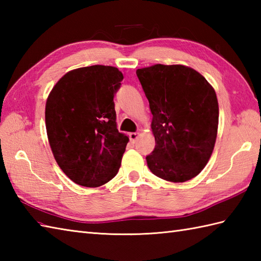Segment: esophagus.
<instances>
[{
	"label": "esophagus",
	"mask_w": 261,
	"mask_h": 261,
	"mask_svg": "<svg viewBox=\"0 0 261 261\" xmlns=\"http://www.w3.org/2000/svg\"><path fill=\"white\" fill-rule=\"evenodd\" d=\"M139 134L138 132H131V134H129V138H130V141L131 142H136L138 138H139Z\"/></svg>",
	"instance_id": "1"
}]
</instances>
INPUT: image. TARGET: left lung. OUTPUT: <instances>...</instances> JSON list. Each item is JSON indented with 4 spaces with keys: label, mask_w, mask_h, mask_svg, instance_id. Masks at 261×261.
Returning <instances> with one entry per match:
<instances>
[{
    "label": "left lung",
    "mask_w": 261,
    "mask_h": 261,
    "mask_svg": "<svg viewBox=\"0 0 261 261\" xmlns=\"http://www.w3.org/2000/svg\"><path fill=\"white\" fill-rule=\"evenodd\" d=\"M152 113L156 140L146 157L153 175L182 182L197 176L212 154L218 135L215 91L195 69L154 65L137 70Z\"/></svg>",
    "instance_id": "obj_1"
}]
</instances>
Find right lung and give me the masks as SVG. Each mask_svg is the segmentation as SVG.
Wrapping results in <instances>:
<instances>
[{
  "mask_svg": "<svg viewBox=\"0 0 261 261\" xmlns=\"http://www.w3.org/2000/svg\"><path fill=\"white\" fill-rule=\"evenodd\" d=\"M123 75L94 65L64 75L46 103L49 145L58 166L76 184L98 187L118 174L129 138L116 129L114 95Z\"/></svg>",
  "mask_w": 261,
  "mask_h": 261,
  "instance_id": "right-lung-1",
  "label": "right lung"
}]
</instances>
